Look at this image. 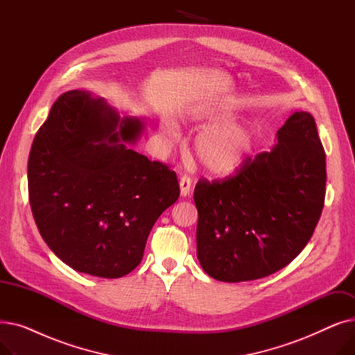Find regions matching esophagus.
Instances as JSON below:
<instances>
[{"instance_id":"34e87169","label":"esophagus","mask_w":355,"mask_h":355,"mask_svg":"<svg viewBox=\"0 0 355 355\" xmlns=\"http://www.w3.org/2000/svg\"><path fill=\"white\" fill-rule=\"evenodd\" d=\"M180 193H181V197H189L190 193H191V178L184 175L181 177L180 180Z\"/></svg>"}]
</instances>
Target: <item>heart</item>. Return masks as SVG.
I'll list each match as a JSON object with an SVG mask.
<instances>
[{
	"mask_svg": "<svg viewBox=\"0 0 355 355\" xmlns=\"http://www.w3.org/2000/svg\"><path fill=\"white\" fill-rule=\"evenodd\" d=\"M234 115L216 105H200L184 115V122L207 128L194 139V153L207 171L217 175L236 173L246 161L252 144L253 128L248 123H232ZM178 137L177 126L170 119L161 122V138L171 145Z\"/></svg>",
	"mask_w": 355,
	"mask_h": 355,
	"instance_id": "heart-1",
	"label": "heart"
}]
</instances>
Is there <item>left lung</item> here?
<instances>
[{
	"label": "left lung",
	"instance_id": "left-lung-1",
	"mask_svg": "<svg viewBox=\"0 0 355 355\" xmlns=\"http://www.w3.org/2000/svg\"><path fill=\"white\" fill-rule=\"evenodd\" d=\"M325 153L315 119L293 112L268 153L248 158L226 181L200 180L197 257L221 282L281 270L302 252L322 213Z\"/></svg>",
	"mask_w": 355,
	"mask_h": 355
}]
</instances>
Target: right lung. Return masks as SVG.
I'll use <instances>...</instances> for the list:
<instances>
[{
	"mask_svg": "<svg viewBox=\"0 0 355 355\" xmlns=\"http://www.w3.org/2000/svg\"><path fill=\"white\" fill-rule=\"evenodd\" d=\"M145 123L103 98L69 90L28 157V194L47 246L71 269L115 279L134 270L158 217L178 200L177 175L134 151Z\"/></svg>",
	"mask_w": 355,
	"mask_h": 355,
	"instance_id": "1",
	"label": "right lung"
}]
</instances>
